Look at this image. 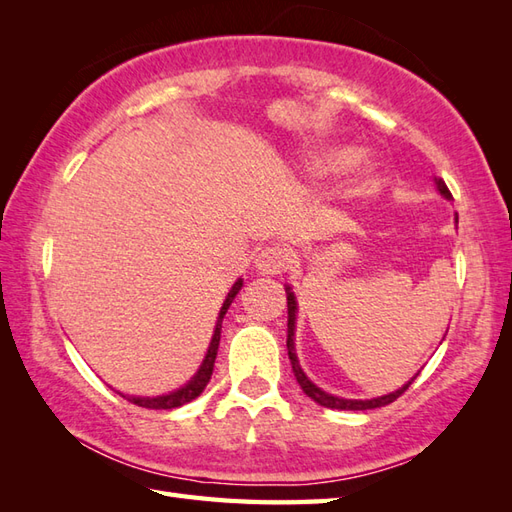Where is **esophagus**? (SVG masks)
<instances>
[{"mask_svg": "<svg viewBox=\"0 0 512 512\" xmlns=\"http://www.w3.org/2000/svg\"><path fill=\"white\" fill-rule=\"evenodd\" d=\"M255 268H257L259 275H266V277L281 275L288 268L286 248L266 246L264 250H259L257 257H255Z\"/></svg>", "mask_w": 512, "mask_h": 512, "instance_id": "1", "label": "esophagus"}]
</instances>
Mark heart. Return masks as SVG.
Here are the masks:
<instances>
[{"mask_svg": "<svg viewBox=\"0 0 512 512\" xmlns=\"http://www.w3.org/2000/svg\"><path fill=\"white\" fill-rule=\"evenodd\" d=\"M343 162L341 151H328V154H319V156H312L308 162V169L310 171H332L336 169Z\"/></svg>", "mask_w": 512, "mask_h": 512, "instance_id": "1", "label": "heart"}]
</instances>
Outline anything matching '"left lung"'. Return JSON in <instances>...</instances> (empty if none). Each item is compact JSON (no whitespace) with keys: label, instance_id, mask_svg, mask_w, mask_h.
Segmentation results:
<instances>
[{"label":"left lung","instance_id":"left-lung-1","mask_svg":"<svg viewBox=\"0 0 512 512\" xmlns=\"http://www.w3.org/2000/svg\"><path fill=\"white\" fill-rule=\"evenodd\" d=\"M438 184V191L444 195V198L451 200V191L447 189V184H444L442 178H436ZM455 222H458V215H455ZM288 292V356H290V363H292V372H295L297 383L301 385V389L306 391V396H310L314 402H319L321 407H328V409H343V411H365V409H376V407H385L389 402H394L398 396L405 394L409 389V385L413 383V376L407 385H402L400 389L391 391L387 396H380V398H372V400H350V398H339V396H332L328 391H323L321 387H317L312 383V380L303 374V369L297 361V354H295V321H297V297L295 292L290 288H286Z\"/></svg>","mask_w":512,"mask_h":512}]
</instances>
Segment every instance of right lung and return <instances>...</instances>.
Here are the masks:
<instances>
[{"label": "right lung", "mask_w": 512, "mask_h": 512, "mask_svg": "<svg viewBox=\"0 0 512 512\" xmlns=\"http://www.w3.org/2000/svg\"><path fill=\"white\" fill-rule=\"evenodd\" d=\"M239 290H242V279H237L235 284H233V288H231V292H228V295H226V301L222 303V308H220V317H217V323H215V332H213V339H211L209 350H206V356H204V361H202V365H200V369H198V374H195L187 385L176 389V391H171V394L156 396V398L123 396V394H121V396L127 398L129 402H134V405H138V407H145V409H176V407L187 405V402L198 398V396L202 394V391H204L206 383H209V380H211L213 365H215V356H217V347H220L222 319H224L226 310L231 308V303H233V299H235V295H237Z\"/></svg>", "instance_id": "1"}]
</instances>
